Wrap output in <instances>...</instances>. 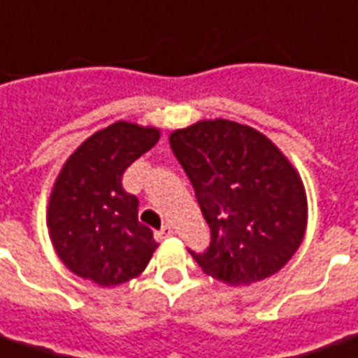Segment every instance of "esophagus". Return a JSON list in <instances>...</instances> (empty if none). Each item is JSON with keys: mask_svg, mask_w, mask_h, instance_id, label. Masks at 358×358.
<instances>
[{"mask_svg": "<svg viewBox=\"0 0 358 358\" xmlns=\"http://www.w3.org/2000/svg\"><path fill=\"white\" fill-rule=\"evenodd\" d=\"M173 234H175L173 226H169V224H165V226H164V228H162V230L155 231V238H157V240H159V241H164V240H167V238H171Z\"/></svg>", "mask_w": 358, "mask_h": 358, "instance_id": "obj_1", "label": "esophagus"}]
</instances>
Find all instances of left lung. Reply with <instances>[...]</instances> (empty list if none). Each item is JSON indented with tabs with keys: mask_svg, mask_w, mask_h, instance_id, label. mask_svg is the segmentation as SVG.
<instances>
[{
	"mask_svg": "<svg viewBox=\"0 0 358 358\" xmlns=\"http://www.w3.org/2000/svg\"><path fill=\"white\" fill-rule=\"evenodd\" d=\"M208 228L210 245L191 251L208 277L248 287L278 273L308 226L302 177L265 134L226 118L199 120L169 136Z\"/></svg>",
	"mask_w": 358,
	"mask_h": 358,
	"instance_id": "obj_1",
	"label": "left lung"
}]
</instances>
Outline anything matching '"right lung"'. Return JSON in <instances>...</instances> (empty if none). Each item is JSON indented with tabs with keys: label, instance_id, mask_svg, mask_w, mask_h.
Masks as SVG:
<instances>
[{
	"label": "right lung",
	"instance_id": "1",
	"mask_svg": "<svg viewBox=\"0 0 358 358\" xmlns=\"http://www.w3.org/2000/svg\"><path fill=\"white\" fill-rule=\"evenodd\" d=\"M159 136V128L118 120L81 142L62 165L46 226L56 255L73 275L108 288L148 267L157 243L138 222V199L122 189V173Z\"/></svg>",
	"mask_w": 358,
	"mask_h": 358
}]
</instances>
